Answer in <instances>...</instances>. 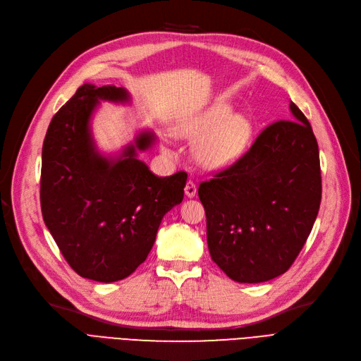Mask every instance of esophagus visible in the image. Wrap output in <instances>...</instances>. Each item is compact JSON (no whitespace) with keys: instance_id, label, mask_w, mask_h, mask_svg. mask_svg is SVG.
<instances>
[{"instance_id":"34e87169","label":"esophagus","mask_w":361,"mask_h":361,"mask_svg":"<svg viewBox=\"0 0 361 361\" xmlns=\"http://www.w3.org/2000/svg\"><path fill=\"white\" fill-rule=\"evenodd\" d=\"M184 193H185L187 197H190V199L195 197L196 193H197L196 184H195L193 181H187V184H185V187H184Z\"/></svg>"}]
</instances>
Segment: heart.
<instances>
[{"label": "heart", "mask_w": 361, "mask_h": 361, "mask_svg": "<svg viewBox=\"0 0 361 361\" xmlns=\"http://www.w3.org/2000/svg\"><path fill=\"white\" fill-rule=\"evenodd\" d=\"M174 135L188 142L197 140L193 146L196 162L207 171H222L233 166L247 152L255 124L247 114L233 112L228 102H215L176 124ZM161 147L164 154L176 155L166 136L161 139Z\"/></svg>", "instance_id": "b5f03b06"}]
</instances>
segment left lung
Segmentation results:
<instances>
[{"instance_id": "8db88e82", "label": "left lung", "mask_w": 361, "mask_h": 361, "mask_svg": "<svg viewBox=\"0 0 361 361\" xmlns=\"http://www.w3.org/2000/svg\"><path fill=\"white\" fill-rule=\"evenodd\" d=\"M290 112L293 121L264 128L238 162L199 185L211 257L237 282L287 272L319 212L317 142L294 102Z\"/></svg>"}]
</instances>
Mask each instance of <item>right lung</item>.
Instances as JSON below:
<instances>
[{"label":"right lung","mask_w":361,"mask_h":361,"mask_svg":"<svg viewBox=\"0 0 361 361\" xmlns=\"http://www.w3.org/2000/svg\"><path fill=\"white\" fill-rule=\"evenodd\" d=\"M101 101L130 105L124 87L85 83L55 114L42 146L41 207L70 267L98 282L127 278L143 263L161 221L184 197L185 173L158 177L139 159L157 142L149 128L105 154L92 120Z\"/></svg>","instance_id":"1"}]
</instances>
